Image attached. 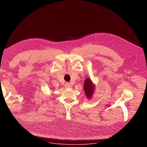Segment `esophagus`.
I'll use <instances>...</instances> for the list:
<instances>
[{
	"mask_svg": "<svg viewBox=\"0 0 147 147\" xmlns=\"http://www.w3.org/2000/svg\"><path fill=\"white\" fill-rule=\"evenodd\" d=\"M71 84H70V83H68V82H67V83H65V88H70V87H71Z\"/></svg>",
	"mask_w": 147,
	"mask_h": 147,
	"instance_id": "34e87169",
	"label": "esophagus"
}]
</instances>
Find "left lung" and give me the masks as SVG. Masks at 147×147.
I'll list each match as a JSON object with an SVG mask.
<instances>
[{"mask_svg":"<svg viewBox=\"0 0 147 147\" xmlns=\"http://www.w3.org/2000/svg\"><path fill=\"white\" fill-rule=\"evenodd\" d=\"M94 89V86L92 85L90 79L86 78L85 82H84V91H85V94L88 97H91L92 96Z\"/></svg>","mask_w":147,"mask_h":147,"instance_id":"1","label":"left lung"}]
</instances>
